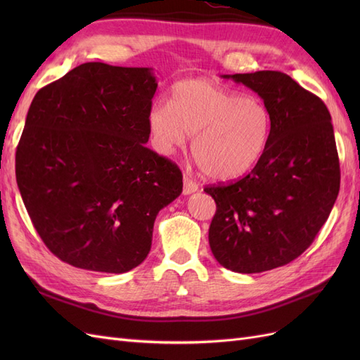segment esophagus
<instances>
[{
	"instance_id": "esophagus-1",
	"label": "esophagus",
	"mask_w": 360,
	"mask_h": 360,
	"mask_svg": "<svg viewBox=\"0 0 360 360\" xmlns=\"http://www.w3.org/2000/svg\"><path fill=\"white\" fill-rule=\"evenodd\" d=\"M197 191H198V184L195 183L193 180H191V177L184 176L183 177V193L184 195H191V193L197 192Z\"/></svg>"
}]
</instances>
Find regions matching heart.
<instances>
[{
	"instance_id": "b5f03b06",
	"label": "heart",
	"mask_w": 360,
	"mask_h": 360,
	"mask_svg": "<svg viewBox=\"0 0 360 360\" xmlns=\"http://www.w3.org/2000/svg\"><path fill=\"white\" fill-rule=\"evenodd\" d=\"M151 144L169 156L186 144L207 179L233 181L254 169L267 151L274 118L258 99L207 78L180 81L169 103L156 102L147 111Z\"/></svg>"
}]
</instances>
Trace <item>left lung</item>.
I'll list each match as a JSON object with an SVG mask.
<instances>
[{
    "label": "left lung",
    "instance_id": "1",
    "mask_svg": "<svg viewBox=\"0 0 360 360\" xmlns=\"http://www.w3.org/2000/svg\"><path fill=\"white\" fill-rule=\"evenodd\" d=\"M222 78L255 91L274 129L267 151L246 177L204 189L216 202L209 243L225 269L261 274L304 252L332 212L341 179L332 117L320 97L285 73Z\"/></svg>",
    "mask_w": 360,
    "mask_h": 360
}]
</instances>
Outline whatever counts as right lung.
Segmentation results:
<instances>
[{"instance_id": "1", "label": "right lung", "mask_w": 360, "mask_h": 360, "mask_svg": "<svg viewBox=\"0 0 360 360\" xmlns=\"http://www.w3.org/2000/svg\"><path fill=\"white\" fill-rule=\"evenodd\" d=\"M158 81L150 68L84 63L37 91L16 150V181L52 254L103 274L147 258L180 169L144 144Z\"/></svg>"}]
</instances>
